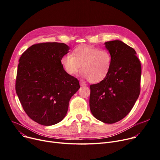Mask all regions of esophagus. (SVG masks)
Returning <instances> with one entry per match:
<instances>
[{"instance_id": "1", "label": "esophagus", "mask_w": 160, "mask_h": 160, "mask_svg": "<svg viewBox=\"0 0 160 160\" xmlns=\"http://www.w3.org/2000/svg\"><path fill=\"white\" fill-rule=\"evenodd\" d=\"M80 86H86V83L85 82H80Z\"/></svg>"}]
</instances>
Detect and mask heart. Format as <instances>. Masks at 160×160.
<instances>
[{
  "instance_id": "b5f03b06",
  "label": "heart",
  "mask_w": 160,
  "mask_h": 160,
  "mask_svg": "<svg viewBox=\"0 0 160 160\" xmlns=\"http://www.w3.org/2000/svg\"><path fill=\"white\" fill-rule=\"evenodd\" d=\"M112 62V56L107 50L91 46L76 47L71 54L61 58V63L67 74H76L81 67V75L93 83L101 82L107 77Z\"/></svg>"
}]
</instances>
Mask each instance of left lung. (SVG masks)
<instances>
[{
    "mask_svg": "<svg viewBox=\"0 0 160 160\" xmlns=\"http://www.w3.org/2000/svg\"><path fill=\"white\" fill-rule=\"evenodd\" d=\"M110 71L101 82L90 86L89 107L95 118L113 124L127 116L140 93L141 66L136 50L119 40L107 41Z\"/></svg>",
    "mask_w": 160,
    "mask_h": 160,
    "instance_id": "obj_1",
    "label": "left lung"
}]
</instances>
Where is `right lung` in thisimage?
Segmentation results:
<instances>
[{"label": "right lung", "instance_id": "obj_1", "mask_svg": "<svg viewBox=\"0 0 160 160\" xmlns=\"http://www.w3.org/2000/svg\"><path fill=\"white\" fill-rule=\"evenodd\" d=\"M69 47L62 43L33 45L22 54L17 72L15 91L23 110L31 119L44 126L58 123L80 84L67 74L61 58Z\"/></svg>", "mask_w": 160, "mask_h": 160}]
</instances>
